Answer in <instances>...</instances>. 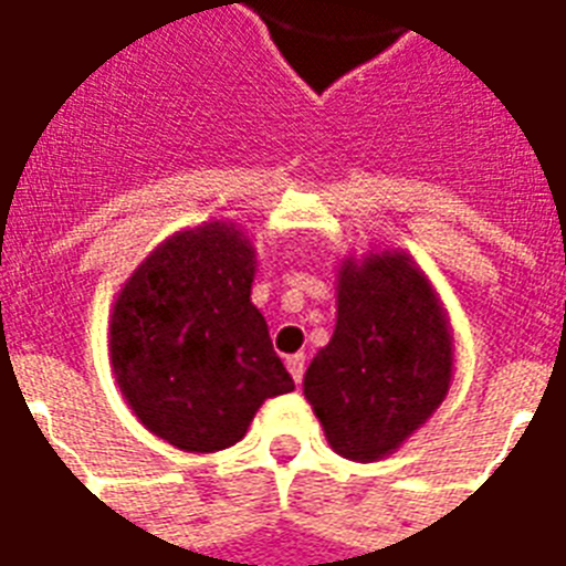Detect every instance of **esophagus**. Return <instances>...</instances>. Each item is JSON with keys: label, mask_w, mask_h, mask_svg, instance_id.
Segmentation results:
<instances>
[{"label": "esophagus", "mask_w": 566, "mask_h": 566, "mask_svg": "<svg viewBox=\"0 0 566 566\" xmlns=\"http://www.w3.org/2000/svg\"><path fill=\"white\" fill-rule=\"evenodd\" d=\"M287 370H291V376H293V381H296V385H300L302 381V376H305V355L302 353H296V355H291V358H287Z\"/></svg>", "instance_id": "esophagus-1"}]
</instances>
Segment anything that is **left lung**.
<instances>
[{
    "mask_svg": "<svg viewBox=\"0 0 566 566\" xmlns=\"http://www.w3.org/2000/svg\"><path fill=\"white\" fill-rule=\"evenodd\" d=\"M452 367L447 308L408 252L340 261L335 335L302 381L337 455H394L447 399Z\"/></svg>",
    "mask_w": 566,
    "mask_h": 566,
    "instance_id": "left-lung-1",
    "label": "left lung"
}]
</instances>
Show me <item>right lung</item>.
Instances as JSON below:
<instances>
[{
    "label": "right lung",
    "instance_id": "right-lung-1",
    "mask_svg": "<svg viewBox=\"0 0 566 566\" xmlns=\"http://www.w3.org/2000/svg\"><path fill=\"white\" fill-rule=\"evenodd\" d=\"M255 266L238 222L208 220L158 243L114 300L108 353L119 394L176 449L234 447L264 399L293 390L252 305Z\"/></svg>",
    "mask_w": 566,
    "mask_h": 566
}]
</instances>
